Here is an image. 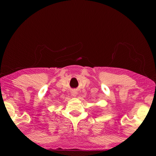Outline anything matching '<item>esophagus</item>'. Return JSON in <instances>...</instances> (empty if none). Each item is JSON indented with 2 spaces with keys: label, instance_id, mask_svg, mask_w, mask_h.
I'll return each mask as SVG.
<instances>
[{
  "label": "esophagus",
  "instance_id": "1",
  "mask_svg": "<svg viewBox=\"0 0 156 156\" xmlns=\"http://www.w3.org/2000/svg\"><path fill=\"white\" fill-rule=\"evenodd\" d=\"M72 95H73V96H76V95H77V93H76V92H73Z\"/></svg>",
  "mask_w": 156,
  "mask_h": 156
}]
</instances>
